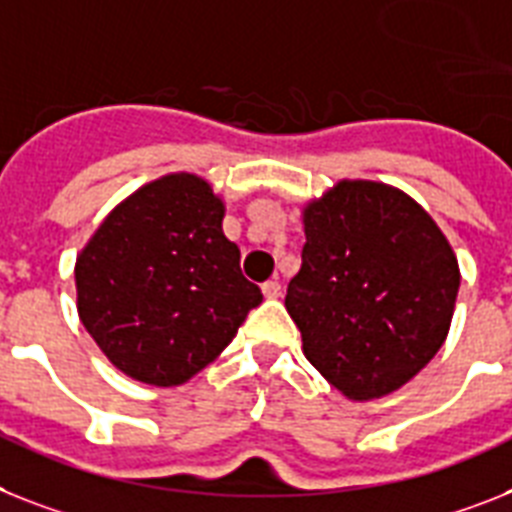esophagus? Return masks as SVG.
I'll use <instances>...</instances> for the list:
<instances>
[{"label": "esophagus", "instance_id": "esophagus-1", "mask_svg": "<svg viewBox=\"0 0 512 512\" xmlns=\"http://www.w3.org/2000/svg\"><path fill=\"white\" fill-rule=\"evenodd\" d=\"M261 293H264V298H269V301H274V298H280V295H282L280 280L264 282V285H261Z\"/></svg>", "mask_w": 512, "mask_h": 512}]
</instances>
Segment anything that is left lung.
Wrapping results in <instances>:
<instances>
[{"label":"left lung","instance_id":"obj_1","mask_svg":"<svg viewBox=\"0 0 512 512\" xmlns=\"http://www.w3.org/2000/svg\"><path fill=\"white\" fill-rule=\"evenodd\" d=\"M303 230L285 295L303 356L348 400L400 390L450 332L453 246L408 193L374 180H340L306 204Z\"/></svg>","mask_w":512,"mask_h":512}]
</instances>
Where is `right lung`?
Here are the masks:
<instances>
[{"label":"right lung","mask_w":512,"mask_h":512,"mask_svg":"<svg viewBox=\"0 0 512 512\" xmlns=\"http://www.w3.org/2000/svg\"><path fill=\"white\" fill-rule=\"evenodd\" d=\"M222 219L225 204L204 177L172 172L114 206L78 253L80 322L135 382L196 377L264 301Z\"/></svg>","instance_id":"1"}]
</instances>
